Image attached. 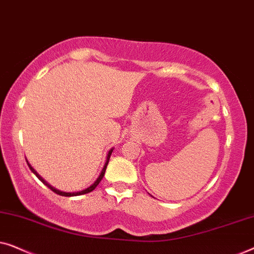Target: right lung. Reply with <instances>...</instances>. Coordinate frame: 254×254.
<instances>
[{
    "label": "right lung",
    "instance_id": "right-lung-1",
    "mask_svg": "<svg viewBox=\"0 0 254 254\" xmlns=\"http://www.w3.org/2000/svg\"><path fill=\"white\" fill-rule=\"evenodd\" d=\"M112 151H113V149H111V150L109 151V154H107V158H106L105 165H104V168H103V170H102V172H100V175H99L98 178H97L96 182L93 183L91 186L88 187V189H86V190H81V192H75V193H65V192H61V190H57V189H54V187H52V186L50 185V184H47V182H45V180H44L43 178H41V177H40L39 175H38L36 170H34V169L32 168V166H31V165L29 164V163H27V165H29V168H30L31 171H32V172L34 173V175H36V176L38 177V178H39V179L41 180V182H43V183L45 184V185H46V186L48 187V189L53 190L54 193H57V194H59V195H62V196H76V195H82V194H86V193L92 192V190H95L96 187H97V185H98V184H99L100 182H102L103 177H104V175H105V171H106L107 164H109V161H110V156H111V154H112ZM26 162H27V161H26Z\"/></svg>",
    "mask_w": 254,
    "mask_h": 254
}]
</instances>
